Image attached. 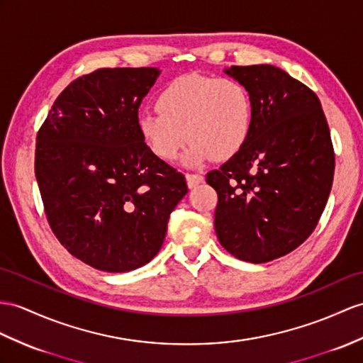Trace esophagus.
<instances>
[{
    "instance_id": "obj_1",
    "label": "esophagus",
    "mask_w": 363,
    "mask_h": 363,
    "mask_svg": "<svg viewBox=\"0 0 363 363\" xmlns=\"http://www.w3.org/2000/svg\"><path fill=\"white\" fill-rule=\"evenodd\" d=\"M186 180H188V186L189 188H196L197 184L203 183V180H205V177H203L201 174H194V172H188L186 174Z\"/></svg>"
}]
</instances>
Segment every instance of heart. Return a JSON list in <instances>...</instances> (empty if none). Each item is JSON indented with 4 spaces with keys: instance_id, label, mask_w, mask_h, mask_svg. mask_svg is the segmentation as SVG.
Returning <instances> with one entry per match:
<instances>
[{
    "instance_id": "obj_1",
    "label": "heart",
    "mask_w": 363,
    "mask_h": 363,
    "mask_svg": "<svg viewBox=\"0 0 363 363\" xmlns=\"http://www.w3.org/2000/svg\"><path fill=\"white\" fill-rule=\"evenodd\" d=\"M157 111H145L138 129L151 151L174 160L191 140L189 164L208 158L226 160L245 145L251 128V101L233 78L184 75L167 84L157 99Z\"/></svg>"
}]
</instances>
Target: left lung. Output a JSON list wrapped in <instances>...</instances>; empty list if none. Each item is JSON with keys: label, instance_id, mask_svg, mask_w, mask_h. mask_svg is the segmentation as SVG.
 Instances as JSON below:
<instances>
[{"label": "left lung", "instance_id": "8db88e82", "mask_svg": "<svg viewBox=\"0 0 363 363\" xmlns=\"http://www.w3.org/2000/svg\"><path fill=\"white\" fill-rule=\"evenodd\" d=\"M225 72L250 94L251 128L240 151L208 172L214 226L234 257L264 263L311 235L328 201L334 149L322 104L308 86L269 65Z\"/></svg>", "mask_w": 363, "mask_h": 363}]
</instances>
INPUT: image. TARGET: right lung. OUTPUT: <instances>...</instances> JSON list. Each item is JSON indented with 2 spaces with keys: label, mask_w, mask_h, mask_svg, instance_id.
<instances>
[{
  "label": "right lung",
  "mask_w": 363,
  "mask_h": 363,
  "mask_svg": "<svg viewBox=\"0 0 363 363\" xmlns=\"http://www.w3.org/2000/svg\"><path fill=\"white\" fill-rule=\"evenodd\" d=\"M155 67L99 69L58 95L37 134L35 177L60 243L89 267L128 272L160 251L188 192L138 129Z\"/></svg>",
  "instance_id": "add662e5"
}]
</instances>
